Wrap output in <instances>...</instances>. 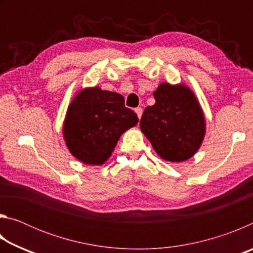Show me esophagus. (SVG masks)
I'll return each instance as SVG.
<instances>
[{
  "instance_id": "34e87169",
  "label": "esophagus",
  "mask_w": 253,
  "mask_h": 253,
  "mask_svg": "<svg viewBox=\"0 0 253 253\" xmlns=\"http://www.w3.org/2000/svg\"><path fill=\"white\" fill-rule=\"evenodd\" d=\"M135 113H136V115H137V117H138V118L140 119V117H142V115H143V109L140 108V107H138V108L135 109Z\"/></svg>"
}]
</instances>
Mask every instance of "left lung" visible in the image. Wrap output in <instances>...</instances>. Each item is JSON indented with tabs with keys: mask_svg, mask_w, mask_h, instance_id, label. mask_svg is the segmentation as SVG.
<instances>
[{
	"mask_svg": "<svg viewBox=\"0 0 253 253\" xmlns=\"http://www.w3.org/2000/svg\"><path fill=\"white\" fill-rule=\"evenodd\" d=\"M139 127L157 155L170 163L190 160L203 143L207 122L198 97L184 84L162 83Z\"/></svg>",
	"mask_w": 253,
	"mask_h": 253,
	"instance_id": "obj_1",
	"label": "left lung"
}]
</instances>
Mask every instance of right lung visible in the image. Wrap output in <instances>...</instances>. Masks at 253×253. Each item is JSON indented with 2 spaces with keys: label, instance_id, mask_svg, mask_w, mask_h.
Masks as SVG:
<instances>
[{
  "label": "right lung",
  "instance_id": "obj_1",
  "mask_svg": "<svg viewBox=\"0 0 253 253\" xmlns=\"http://www.w3.org/2000/svg\"><path fill=\"white\" fill-rule=\"evenodd\" d=\"M138 123L117 92L101 88L81 89L68 106L63 139L71 155L85 165L105 164L121 136Z\"/></svg>",
  "mask_w": 253,
  "mask_h": 253
}]
</instances>
